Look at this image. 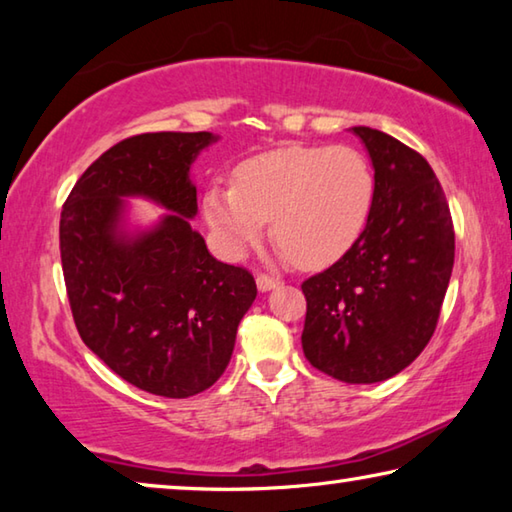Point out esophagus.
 Wrapping results in <instances>:
<instances>
[{
	"instance_id": "1",
	"label": "esophagus",
	"mask_w": 512,
	"mask_h": 512,
	"mask_svg": "<svg viewBox=\"0 0 512 512\" xmlns=\"http://www.w3.org/2000/svg\"><path fill=\"white\" fill-rule=\"evenodd\" d=\"M275 287H280V280H273V277L268 275H257V289L262 293H268L273 291Z\"/></svg>"
}]
</instances>
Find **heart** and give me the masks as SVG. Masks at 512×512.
I'll return each mask as SVG.
<instances>
[{
	"label": "heart",
	"instance_id": "heart-1",
	"mask_svg": "<svg viewBox=\"0 0 512 512\" xmlns=\"http://www.w3.org/2000/svg\"><path fill=\"white\" fill-rule=\"evenodd\" d=\"M372 198L375 176L359 151L296 144L241 164L237 185H212L203 212L225 255H244L271 221L282 257L318 268L361 237Z\"/></svg>",
	"mask_w": 512,
	"mask_h": 512
}]
</instances>
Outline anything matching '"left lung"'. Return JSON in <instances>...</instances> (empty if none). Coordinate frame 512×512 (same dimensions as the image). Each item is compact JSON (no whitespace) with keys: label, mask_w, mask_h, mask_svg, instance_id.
I'll use <instances>...</instances> for the list:
<instances>
[{"label":"left lung","mask_w":512,"mask_h":512,"mask_svg":"<svg viewBox=\"0 0 512 512\" xmlns=\"http://www.w3.org/2000/svg\"><path fill=\"white\" fill-rule=\"evenodd\" d=\"M375 198L361 237L339 262L302 282L309 363L345 384L402 372L429 343L454 268V228L429 162L368 126Z\"/></svg>","instance_id":"1"}]
</instances>
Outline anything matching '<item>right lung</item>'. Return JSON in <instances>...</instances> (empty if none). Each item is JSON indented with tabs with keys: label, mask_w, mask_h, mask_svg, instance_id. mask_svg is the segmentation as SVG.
Returning a JSON list of instances; mask_svg holds the SVG:
<instances>
[{
	"label": "right lung",
	"mask_w": 512,
	"mask_h": 512,
	"mask_svg": "<svg viewBox=\"0 0 512 512\" xmlns=\"http://www.w3.org/2000/svg\"><path fill=\"white\" fill-rule=\"evenodd\" d=\"M214 133H144L94 160L60 212V259L83 343L128 384L192 397L228 368L255 302L253 275L210 255L192 230V167ZM128 197L168 212L149 226Z\"/></svg>",
	"instance_id": "add662e5"
}]
</instances>
